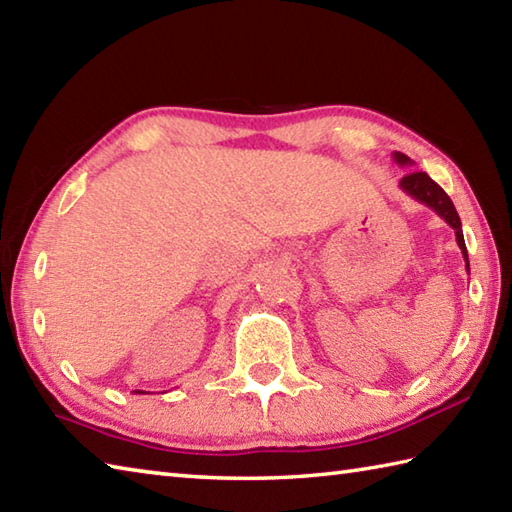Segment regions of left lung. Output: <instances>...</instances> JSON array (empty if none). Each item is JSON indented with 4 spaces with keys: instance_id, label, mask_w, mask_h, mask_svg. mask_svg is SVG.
<instances>
[{
    "instance_id": "left-lung-1",
    "label": "left lung",
    "mask_w": 512,
    "mask_h": 512,
    "mask_svg": "<svg viewBox=\"0 0 512 512\" xmlns=\"http://www.w3.org/2000/svg\"><path fill=\"white\" fill-rule=\"evenodd\" d=\"M394 160L398 162L400 167H411L413 165V160L407 158L405 154H400V151H394ZM400 189L405 191L407 195H411L413 200H418L420 204L429 206L431 211H436L442 217V220L453 228L455 239H458V246H460L462 257H464V262H466V270H469V253H466L462 222H460V215H458V211H455V206H453L449 195L444 193L442 187H438V184L433 182L424 171H411V173H407V176L400 180Z\"/></svg>"
}]
</instances>
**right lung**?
Listing matches in <instances>:
<instances>
[{
    "label": "right lung",
    "instance_id": "1",
    "mask_svg": "<svg viewBox=\"0 0 512 512\" xmlns=\"http://www.w3.org/2000/svg\"><path fill=\"white\" fill-rule=\"evenodd\" d=\"M136 394H145V391H140V389H136Z\"/></svg>",
    "mask_w": 512,
    "mask_h": 512
}]
</instances>
